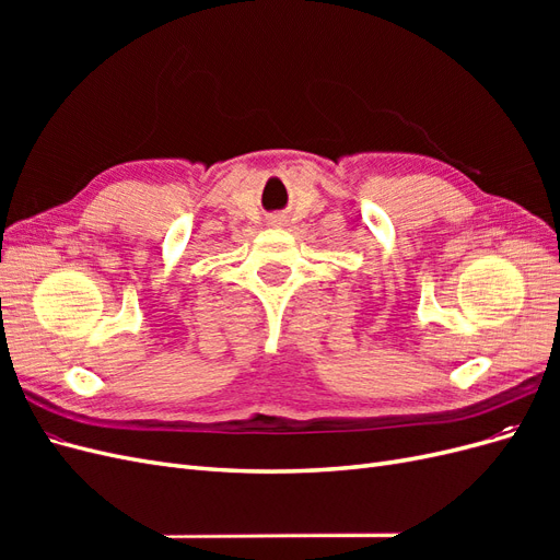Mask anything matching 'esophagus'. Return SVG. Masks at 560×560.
Returning <instances> with one entry per match:
<instances>
[{
    "instance_id": "esophagus-1",
    "label": "esophagus",
    "mask_w": 560,
    "mask_h": 560,
    "mask_svg": "<svg viewBox=\"0 0 560 560\" xmlns=\"http://www.w3.org/2000/svg\"><path fill=\"white\" fill-rule=\"evenodd\" d=\"M268 224H270V226H284V219H282V217H273Z\"/></svg>"
}]
</instances>
